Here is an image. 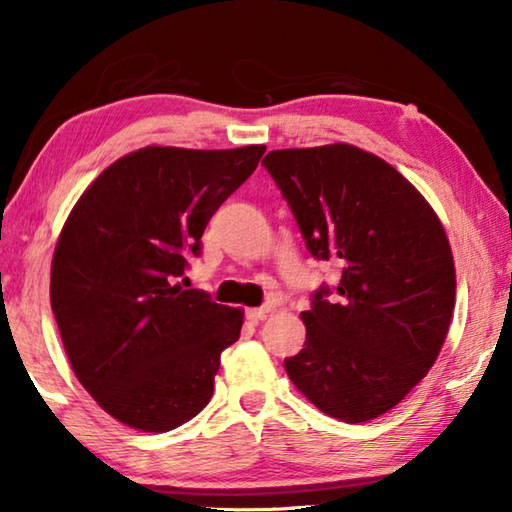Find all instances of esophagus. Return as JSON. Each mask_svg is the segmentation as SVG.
Masks as SVG:
<instances>
[{"instance_id":"obj_1","label":"esophagus","mask_w":512,"mask_h":512,"mask_svg":"<svg viewBox=\"0 0 512 512\" xmlns=\"http://www.w3.org/2000/svg\"><path fill=\"white\" fill-rule=\"evenodd\" d=\"M268 311H271V307H253V309H246V318L253 320V323H257V320H264L268 316Z\"/></svg>"}]
</instances>
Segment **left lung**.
<instances>
[{
  "mask_svg": "<svg viewBox=\"0 0 512 512\" xmlns=\"http://www.w3.org/2000/svg\"><path fill=\"white\" fill-rule=\"evenodd\" d=\"M316 259L343 273L300 318L307 341L284 361L329 418L359 424L400 404L436 363L456 302L447 232L427 198L379 155L336 142L262 160Z\"/></svg>",
  "mask_w": 512,
  "mask_h": 512,
  "instance_id": "1",
  "label": "left lung"
}]
</instances>
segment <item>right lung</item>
<instances>
[{
	"instance_id": "add662e5",
	"label": "right lung",
	"mask_w": 512,
	"mask_h": 512,
	"mask_svg": "<svg viewBox=\"0 0 512 512\" xmlns=\"http://www.w3.org/2000/svg\"><path fill=\"white\" fill-rule=\"evenodd\" d=\"M264 151L144 146L103 169L69 212L51 259V309L76 379L126 427L171 431L212 400L244 309L171 280Z\"/></svg>"
}]
</instances>
